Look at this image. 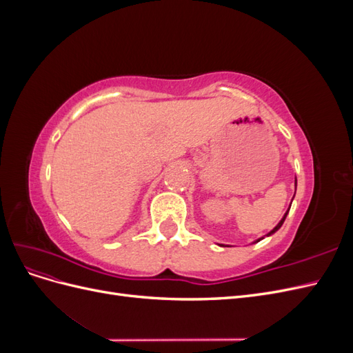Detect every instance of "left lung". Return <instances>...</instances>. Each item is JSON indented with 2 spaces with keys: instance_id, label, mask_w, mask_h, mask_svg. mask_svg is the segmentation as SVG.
I'll return each mask as SVG.
<instances>
[{
  "instance_id": "8db88e82",
  "label": "left lung",
  "mask_w": 353,
  "mask_h": 353,
  "mask_svg": "<svg viewBox=\"0 0 353 353\" xmlns=\"http://www.w3.org/2000/svg\"><path fill=\"white\" fill-rule=\"evenodd\" d=\"M294 185H297V181H294ZM288 210H290V208H288ZM288 210H287V212L284 213V216L281 218V221H280L279 223H276V225H275V227H274V228H272V230H271V231H270L268 234H266V237H270V236H272V234H274V232H276V231H279V230L281 228V225H283V222H284V219H285V216H287V213H288ZM263 239H265V237H261V239H258V240H254L253 243H258V241H261V240H263ZM219 245H222V244H219Z\"/></svg>"
}]
</instances>
